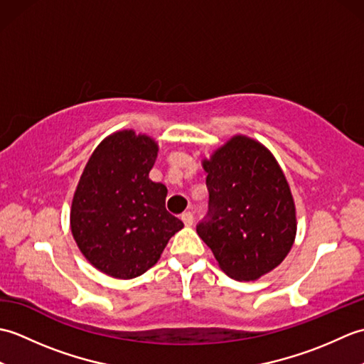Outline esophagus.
Returning <instances> with one entry per match:
<instances>
[{"label":"esophagus","instance_id":"1","mask_svg":"<svg viewBox=\"0 0 364 364\" xmlns=\"http://www.w3.org/2000/svg\"><path fill=\"white\" fill-rule=\"evenodd\" d=\"M181 220L186 227H191L192 223H194V215H192V213H183L181 214Z\"/></svg>","mask_w":364,"mask_h":364}]
</instances>
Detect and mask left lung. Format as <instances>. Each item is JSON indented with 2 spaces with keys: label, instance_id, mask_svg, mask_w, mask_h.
Listing matches in <instances>:
<instances>
[{
  "label": "left lung",
  "instance_id": "obj_1",
  "mask_svg": "<svg viewBox=\"0 0 364 364\" xmlns=\"http://www.w3.org/2000/svg\"><path fill=\"white\" fill-rule=\"evenodd\" d=\"M210 208L197 233L220 269L239 282H253L289 253L297 220L289 184L274 154L247 136H233L210 159Z\"/></svg>",
  "mask_w": 364,
  "mask_h": 364
}]
</instances>
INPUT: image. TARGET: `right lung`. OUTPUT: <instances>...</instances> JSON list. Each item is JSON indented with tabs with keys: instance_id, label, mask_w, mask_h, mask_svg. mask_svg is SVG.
<instances>
[{
	"instance_id": "1",
	"label": "right lung",
	"mask_w": 364,
	"mask_h": 364,
	"mask_svg": "<svg viewBox=\"0 0 364 364\" xmlns=\"http://www.w3.org/2000/svg\"><path fill=\"white\" fill-rule=\"evenodd\" d=\"M158 144L133 129L102 141L76 186L72 235L92 266L129 280L156 264L184 225L166 210L167 188L149 178Z\"/></svg>"
}]
</instances>
